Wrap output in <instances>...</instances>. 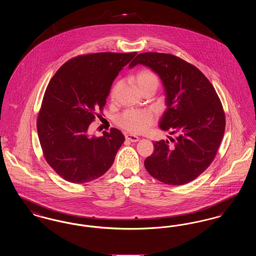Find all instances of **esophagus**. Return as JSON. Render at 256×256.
I'll return each mask as SVG.
<instances>
[{"instance_id":"34e87169","label":"esophagus","mask_w":256,"mask_h":256,"mask_svg":"<svg viewBox=\"0 0 256 256\" xmlns=\"http://www.w3.org/2000/svg\"><path fill=\"white\" fill-rule=\"evenodd\" d=\"M126 139L130 142H138L139 141V137L136 135H132V134H126Z\"/></svg>"}]
</instances>
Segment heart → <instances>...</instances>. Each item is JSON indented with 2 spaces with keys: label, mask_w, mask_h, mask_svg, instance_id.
<instances>
[{
  "label": "heart",
  "mask_w": 256,
  "mask_h": 256,
  "mask_svg": "<svg viewBox=\"0 0 256 256\" xmlns=\"http://www.w3.org/2000/svg\"><path fill=\"white\" fill-rule=\"evenodd\" d=\"M134 82L141 93L148 90H156L158 87V76L148 70H143L137 74L134 78ZM121 84H118L112 90V97H114L119 90ZM154 122L152 113L148 110H128L122 113L117 119L118 124L126 132L132 134H140L146 130V128Z\"/></svg>",
  "instance_id": "b5f03b06"
}]
</instances>
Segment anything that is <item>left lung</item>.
<instances>
[{
	"mask_svg": "<svg viewBox=\"0 0 256 256\" xmlns=\"http://www.w3.org/2000/svg\"><path fill=\"white\" fill-rule=\"evenodd\" d=\"M141 64L158 74L165 104L159 128L176 139L154 142L144 165L159 182L182 185L196 178L211 164L224 137L226 119L213 86L194 65L168 54L143 52L128 68Z\"/></svg>",
	"mask_w": 256,
	"mask_h": 256,
	"instance_id": "1",
	"label": "left lung"
}]
</instances>
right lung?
<instances>
[{"mask_svg": "<svg viewBox=\"0 0 256 256\" xmlns=\"http://www.w3.org/2000/svg\"><path fill=\"white\" fill-rule=\"evenodd\" d=\"M137 52H98L64 63L50 80L37 118V134L50 166L69 182H89L106 174L124 141L117 128L88 134L102 110L113 80Z\"/></svg>", "mask_w": 256, "mask_h": 256, "instance_id": "obj_1", "label": "right lung"}]
</instances>
